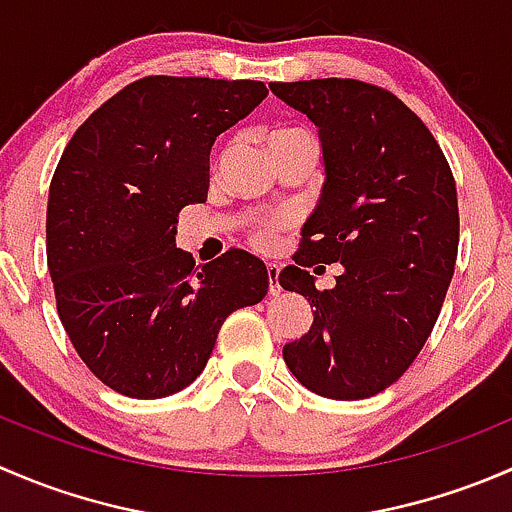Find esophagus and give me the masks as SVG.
<instances>
[{
    "label": "esophagus",
    "mask_w": 512,
    "mask_h": 512,
    "mask_svg": "<svg viewBox=\"0 0 512 512\" xmlns=\"http://www.w3.org/2000/svg\"><path fill=\"white\" fill-rule=\"evenodd\" d=\"M277 277H280V267L275 265V262H267V280H270V294H280V282H277Z\"/></svg>",
    "instance_id": "34e87169"
}]
</instances>
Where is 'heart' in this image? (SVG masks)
I'll list each match as a JSON object with an SVG mask.
<instances>
[{
	"label": "heart",
	"instance_id": "heart-1",
	"mask_svg": "<svg viewBox=\"0 0 512 512\" xmlns=\"http://www.w3.org/2000/svg\"><path fill=\"white\" fill-rule=\"evenodd\" d=\"M289 133H302V131H297V128H272V131H267V141L280 136H289ZM287 220H289L287 213H272L267 215V218H262L260 223L255 225V230H252V240H255V245L270 247L275 232L280 230V227H285Z\"/></svg>",
	"mask_w": 512,
	"mask_h": 512
}]
</instances>
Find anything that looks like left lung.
Masks as SVG:
<instances>
[{"instance_id":"obj_1","label":"left lung","mask_w":512,"mask_h":512,"mask_svg":"<svg viewBox=\"0 0 512 512\" xmlns=\"http://www.w3.org/2000/svg\"><path fill=\"white\" fill-rule=\"evenodd\" d=\"M319 128L322 198L280 285L314 307L282 356L324 399L356 401L394 384L426 344L458 255L451 165L421 118L391 91L356 79L270 84ZM339 261L332 290L306 267Z\"/></svg>"}]
</instances>
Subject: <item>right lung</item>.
<instances>
[{
	"instance_id": "1",
	"label": "right lung",
	"mask_w": 512,
	"mask_h": 512,
	"mask_svg": "<svg viewBox=\"0 0 512 512\" xmlns=\"http://www.w3.org/2000/svg\"><path fill=\"white\" fill-rule=\"evenodd\" d=\"M265 96L262 81L146 76L96 108L56 165V309L91 374L118 394L163 399L193 384L227 314L267 294L265 262L250 252L195 267L175 247L180 210L208 198L215 138Z\"/></svg>"
}]
</instances>
